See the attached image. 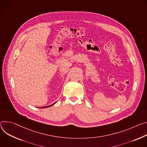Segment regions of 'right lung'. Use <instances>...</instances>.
<instances>
[{
    "mask_svg": "<svg viewBox=\"0 0 147 147\" xmlns=\"http://www.w3.org/2000/svg\"><path fill=\"white\" fill-rule=\"evenodd\" d=\"M54 104H53V105H50V106H45V107H40V108H47V107H50V106H53Z\"/></svg>",
    "mask_w": 147,
    "mask_h": 147,
    "instance_id": "right-lung-1",
    "label": "right lung"
}]
</instances>
